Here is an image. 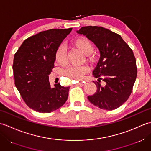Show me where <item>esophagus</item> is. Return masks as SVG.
Segmentation results:
<instances>
[{
  "label": "esophagus",
  "instance_id": "esophagus-1",
  "mask_svg": "<svg viewBox=\"0 0 151 151\" xmlns=\"http://www.w3.org/2000/svg\"><path fill=\"white\" fill-rule=\"evenodd\" d=\"M84 84H85V82H78V86H84Z\"/></svg>",
  "mask_w": 151,
  "mask_h": 151
}]
</instances>
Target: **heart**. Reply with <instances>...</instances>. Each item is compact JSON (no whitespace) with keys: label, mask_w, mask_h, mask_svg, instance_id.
Returning a JSON list of instances; mask_svg holds the SVG:
<instances>
[{"label":"heart","mask_w":151,"mask_h":151,"mask_svg":"<svg viewBox=\"0 0 151 151\" xmlns=\"http://www.w3.org/2000/svg\"><path fill=\"white\" fill-rule=\"evenodd\" d=\"M73 45L81 50L83 53L87 56L88 59L93 60L95 57L93 54V45L88 38L85 37H80L73 41ZM55 61L60 65H63L66 62V53L65 49L62 46L58 47L55 52ZM89 68L86 65H71L66 69L64 71V75L70 79H75L80 81L82 79L85 74L87 73Z\"/></svg>","instance_id":"obj_1"}]
</instances>
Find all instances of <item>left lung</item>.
Masks as SVG:
<instances>
[{"instance_id":"1","label":"left lung","mask_w":151,"mask_h":151,"mask_svg":"<svg viewBox=\"0 0 151 151\" xmlns=\"http://www.w3.org/2000/svg\"><path fill=\"white\" fill-rule=\"evenodd\" d=\"M76 32L93 41L101 54L93 72L97 78L93 81L97 89L88 100L103 110H115L127 101L136 81L137 69L133 51L120 35L103 27H84Z\"/></svg>"}]
</instances>
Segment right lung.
Here are the masks:
<instances>
[{
  "label": "right lung",
  "mask_w": 151,
  "mask_h": 151,
  "mask_svg": "<svg viewBox=\"0 0 151 151\" xmlns=\"http://www.w3.org/2000/svg\"><path fill=\"white\" fill-rule=\"evenodd\" d=\"M72 28L43 31L25 40L14 55L15 85L28 107L50 113L66 102L69 87H50L49 75L54 68L55 52Z\"/></svg>",
  "instance_id": "1"
}]
</instances>
